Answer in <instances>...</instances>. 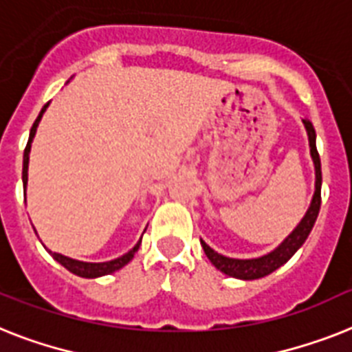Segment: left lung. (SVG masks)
<instances>
[{"label": "left lung", "mask_w": 352, "mask_h": 352, "mask_svg": "<svg viewBox=\"0 0 352 352\" xmlns=\"http://www.w3.org/2000/svg\"><path fill=\"white\" fill-rule=\"evenodd\" d=\"M302 122H304L305 131H307L311 159H313V164H315V193H313L309 208L305 211V215L302 217V221L298 222V226L282 241V244H278L267 255H262L258 258H230V256L217 253L204 241H201L206 256L224 275L241 280L262 278V276L270 275V273L278 270L280 265H284L302 248V244L307 241V236H309L311 230H313V226L316 222V217H318L320 204H322V164H320V155L316 151L315 128H313L309 119H302Z\"/></svg>", "instance_id": "left-lung-1"}]
</instances>
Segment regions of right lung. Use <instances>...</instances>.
Here are the masks:
<instances>
[{
    "instance_id": "right-lung-1",
    "label": "right lung",
    "mask_w": 352,
    "mask_h": 352,
    "mask_svg": "<svg viewBox=\"0 0 352 352\" xmlns=\"http://www.w3.org/2000/svg\"><path fill=\"white\" fill-rule=\"evenodd\" d=\"M50 102H47L45 107L41 108L39 111V116L37 119L34 121L32 128H30V135H28V142H27V148H25V153H23V190H25V195H27V182H28V155H30V148H32V141L34 137H36V130L39 126V121H41L43 113L45 110L48 108ZM139 245H141V241L137 242L133 248H131L128 253H124L122 256L119 258H113V260H108V262H82V260H76V258H70V256H65L61 253H54V251L47 250L50 255H52L54 260H57L63 267H67L70 273L77 276H82V278H99V276H104V275H110V273H116L117 270H121L124 265L133 258V255L137 253L139 250Z\"/></svg>"
}]
</instances>
